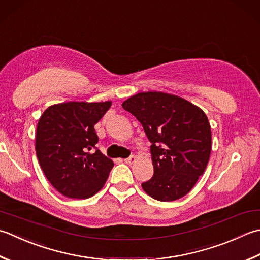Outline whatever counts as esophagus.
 <instances>
[{
    "instance_id": "obj_1",
    "label": "esophagus",
    "mask_w": 260,
    "mask_h": 260,
    "mask_svg": "<svg viewBox=\"0 0 260 260\" xmlns=\"http://www.w3.org/2000/svg\"><path fill=\"white\" fill-rule=\"evenodd\" d=\"M134 162H136V156H134V155L129 156L128 159H125V164H127V165H132V164H134Z\"/></svg>"
}]
</instances>
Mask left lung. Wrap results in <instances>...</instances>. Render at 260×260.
Listing matches in <instances>:
<instances>
[{
	"instance_id": "1",
	"label": "left lung",
	"mask_w": 260,
	"mask_h": 260,
	"mask_svg": "<svg viewBox=\"0 0 260 260\" xmlns=\"http://www.w3.org/2000/svg\"><path fill=\"white\" fill-rule=\"evenodd\" d=\"M123 108L136 117L152 143L154 175L142 188L160 202L184 197L204 174L212 150L211 125L200 107L175 94L147 91Z\"/></svg>"
}]
</instances>
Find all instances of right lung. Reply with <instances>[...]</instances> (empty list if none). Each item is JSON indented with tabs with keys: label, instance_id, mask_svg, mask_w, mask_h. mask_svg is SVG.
<instances>
[{
	"label": "right lung",
	"instance_id": "right-lung-1",
	"mask_svg": "<svg viewBox=\"0 0 260 260\" xmlns=\"http://www.w3.org/2000/svg\"><path fill=\"white\" fill-rule=\"evenodd\" d=\"M111 101H69L48 107L36 132V153L48 181L60 194L85 200L106 184L114 162L95 150L94 125Z\"/></svg>",
	"mask_w": 260,
	"mask_h": 260
}]
</instances>
